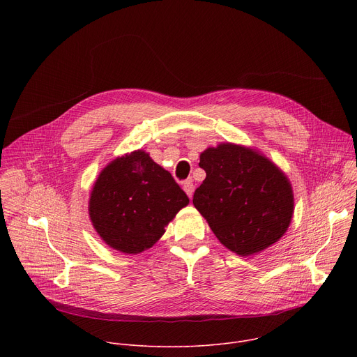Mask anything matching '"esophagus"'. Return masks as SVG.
Returning a JSON list of instances; mask_svg holds the SVG:
<instances>
[{"instance_id": "esophagus-1", "label": "esophagus", "mask_w": 357, "mask_h": 357, "mask_svg": "<svg viewBox=\"0 0 357 357\" xmlns=\"http://www.w3.org/2000/svg\"><path fill=\"white\" fill-rule=\"evenodd\" d=\"M183 190L186 192V195L189 197H192V195H193V183H192V181H185L183 182Z\"/></svg>"}]
</instances>
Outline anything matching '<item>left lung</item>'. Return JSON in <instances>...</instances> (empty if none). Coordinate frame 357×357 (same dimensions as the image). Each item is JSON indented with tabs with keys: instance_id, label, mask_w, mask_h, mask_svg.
Returning <instances> with one entry per match:
<instances>
[{
	"instance_id": "left-lung-1",
	"label": "left lung",
	"mask_w": 357,
	"mask_h": 357,
	"mask_svg": "<svg viewBox=\"0 0 357 357\" xmlns=\"http://www.w3.org/2000/svg\"><path fill=\"white\" fill-rule=\"evenodd\" d=\"M206 178L195 190L193 206L218 240L241 257L275 244L294 216L288 176L256 148L220 142L200 154Z\"/></svg>"
}]
</instances>
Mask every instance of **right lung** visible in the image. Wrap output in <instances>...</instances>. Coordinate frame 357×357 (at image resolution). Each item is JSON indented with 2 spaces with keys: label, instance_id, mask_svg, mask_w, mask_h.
<instances>
[{
  "label": "right lung",
  "instance_id": "add662e5",
  "mask_svg": "<svg viewBox=\"0 0 357 357\" xmlns=\"http://www.w3.org/2000/svg\"><path fill=\"white\" fill-rule=\"evenodd\" d=\"M189 197L172 175L135 149L98 174L89 197V216L100 238L124 254L154 245Z\"/></svg>",
  "mask_w": 357,
  "mask_h": 357
}]
</instances>
